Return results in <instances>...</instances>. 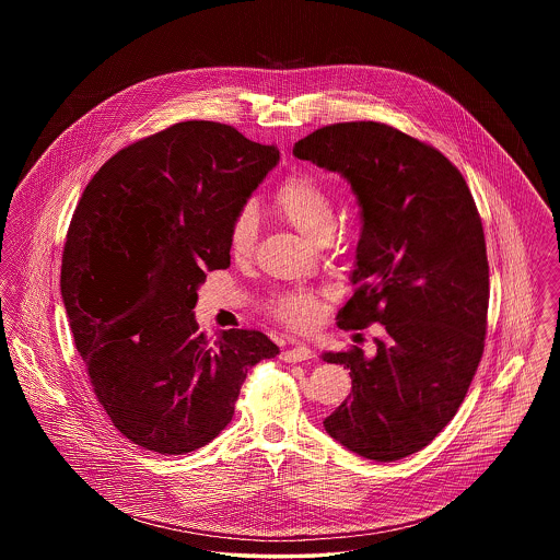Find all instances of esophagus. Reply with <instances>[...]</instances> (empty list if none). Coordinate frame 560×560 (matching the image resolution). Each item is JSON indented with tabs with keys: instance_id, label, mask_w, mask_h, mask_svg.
I'll return each mask as SVG.
<instances>
[{
	"instance_id": "1",
	"label": "esophagus",
	"mask_w": 560,
	"mask_h": 560,
	"mask_svg": "<svg viewBox=\"0 0 560 560\" xmlns=\"http://www.w3.org/2000/svg\"><path fill=\"white\" fill-rule=\"evenodd\" d=\"M281 359L285 363H302V361H308L313 359V350L308 347H293L290 350H283Z\"/></svg>"
}]
</instances>
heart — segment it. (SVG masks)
Wrapping results in <instances>:
<instances>
[{"label":"heart","instance_id":"b5f03b06","mask_svg":"<svg viewBox=\"0 0 560 560\" xmlns=\"http://www.w3.org/2000/svg\"><path fill=\"white\" fill-rule=\"evenodd\" d=\"M275 212L298 233L313 243H327L336 229V210L329 190L306 174H292L272 199ZM258 240V218L252 208H243L229 231V252L233 260L247 262ZM270 313L295 331H306L320 319V302L308 292H288L272 298Z\"/></svg>","mask_w":560,"mask_h":560}]
</instances>
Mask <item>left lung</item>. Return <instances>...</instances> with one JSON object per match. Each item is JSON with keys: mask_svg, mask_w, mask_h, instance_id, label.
Masks as SVG:
<instances>
[{"mask_svg": "<svg viewBox=\"0 0 560 560\" xmlns=\"http://www.w3.org/2000/svg\"><path fill=\"white\" fill-rule=\"evenodd\" d=\"M293 155L338 172L361 208L357 290L338 327L384 325L372 357L323 354L352 377V397L323 427L348 452L395 462L452 422L479 368L489 304L480 215L452 161L386 124L325 126Z\"/></svg>", "mask_w": 560, "mask_h": 560, "instance_id": "left-lung-1", "label": "left lung"}]
</instances>
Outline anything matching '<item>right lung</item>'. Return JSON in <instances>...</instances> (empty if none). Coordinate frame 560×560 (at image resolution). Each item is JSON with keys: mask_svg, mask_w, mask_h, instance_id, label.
<instances>
[{"mask_svg": "<svg viewBox=\"0 0 560 560\" xmlns=\"http://www.w3.org/2000/svg\"><path fill=\"white\" fill-rule=\"evenodd\" d=\"M277 161V147L231 126L183 121L121 149L81 195L60 293L96 399L138 447L208 445L247 372L279 354L252 329L210 345L192 313L208 272L231 267V224Z\"/></svg>", "mask_w": 560, "mask_h": 560, "instance_id": "right-lung-1", "label": "right lung"}]
</instances>
